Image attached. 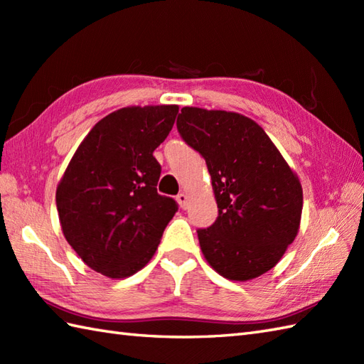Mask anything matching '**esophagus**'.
I'll return each mask as SVG.
<instances>
[{"instance_id": "obj_1", "label": "esophagus", "mask_w": 364, "mask_h": 364, "mask_svg": "<svg viewBox=\"0 0 364 364\" xmlns=\"http://www.w3.org/2000/svg\"><path fill=\"white\" fill-rule=\"evenodd\" d=\"M176 200H178V203H180V206L183 208V210H186L188 205H189L188 194H184V192H181V194L176 196Z\"/></svg>"}]
</instances>
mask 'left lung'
<instances>
[{
  "label": "left lung",
  "mask_w": 364,
  "mask_h": 364,
  "mask_svg": "<svg viewBox=\"0 0 364 364\" xmlns=\"http://www.w3.org/2000/svg\"><path fill=\"white\" fill-rule=\"evenodd\" d=\"M176 127L205 158L219 208L213 225L197 231L208 264L231 282L266 274L299 233L304 191L297 173L242 114L186 106Z\"/></svg>",
  "instance_id": "obj_1"
}]
</instances>
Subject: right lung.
Segmentation results:
<instances>
[{
    "label": "right lung",
    "instance_id": "1",
    "mask_svg": "<svg viewBox=\"0 0 364 364\" xmlns=\"http://www.w3.org/2000/svg\"><path fill=\"white\" fill-rule=\"evenodd\" d=\"M176 105L127 106L107 114L82 139L56 189L67 242L95 272L112 280L149 264L178 211L159 196L153 156L172 129Z\"/></svg>",
    "mask_w": 364,
    "mask_h": 364
}]
</instances>
